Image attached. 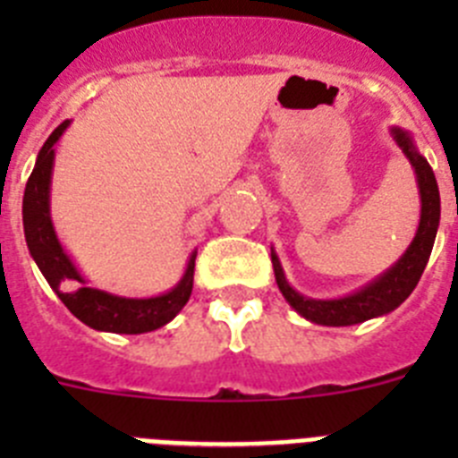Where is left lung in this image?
<instances>
[{
	"label": "left lung",
	"instance_id": "8db88e82",
	"mask_svg": "<svg viewBox=\"0 0 458 458\" xmlns=\"http://www.w3.org/2000/svg\"><path fill=\"white\" fill-rule=\"evenodd\" d=\"M392 137L399 144V148L406 153L408 163L412 165L415 176H418L420 199H422V216H420L418 233H415L412 242L403 252V257L392 268H387L386 273L378 275L374 282H369L367 286L355 291V293L346 295V298H337V301H314V298L298 293L286 282L277 254L270 250L279 291L286 298V302L301 317H305L307 321L318 323V326H355V323L390 314L392 310H396L412 293V289L418 286L420 277H422L424 268H427L440 222L438 183H436L431 165L420 156L415 144H412V137L406 131H402V128H392Z\"/></svg>",
	"mask_w": 458,
	"mask_h": 458
}]
</instances>
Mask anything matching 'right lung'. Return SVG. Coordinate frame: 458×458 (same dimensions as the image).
Here are the masks:
<instances>
[{
  "label": "right lung",
  "mask_w": 458,
  "mask_h": 458,
  "mask_svg": "<svg viewBox=\"0 0 458 458\" xmlns=\"http://www.w3.org/2000/svg\"><path fill=\"white\" fill-rule=\"evenodd\" d=\"M66 128L68 121H64L47 137L36 157V167L27 181V188H24L22 225L30 254L34 257L36 266L47 279L52 291L59 295V301L71 310L72 317H78L93 330L116 335H141L157 330L172 321L190 301L197 252H192L190 257L188 268L179 284L156 298H121V295L87 286L80 270L72 266L71 257L64 252L50 220V179L52 165H55V144Z\"/></svg>",
  "instance_id": "right-lung-1"
}]
</instances>
